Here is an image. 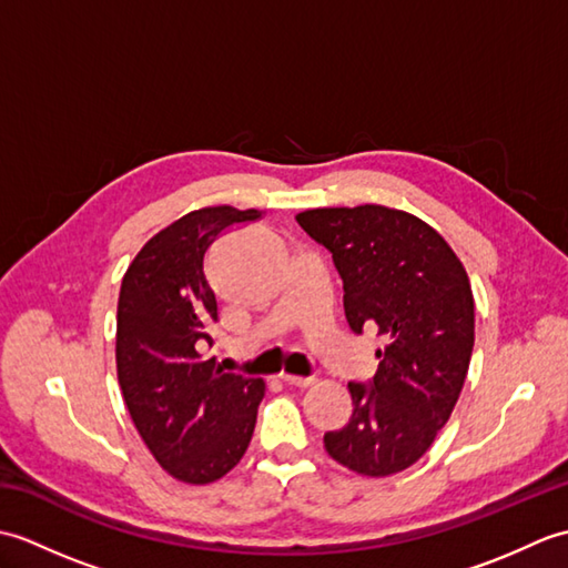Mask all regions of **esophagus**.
<instances>
[{
    "mask_svg": "<svg viewBox=\"0 0 568 568\" xmlns=\"http://www.w3.org/2000/svg\"><path fill=\"white\" fill-rule=\"evenodd\" d=\"M281 381L285 383V385H291V388H310L312 383V378H303V376H291V373H283L281 376Z\"/></svg>",
    "mask_w": 568,
    "mask_h": 568,
    "instance_id": "1",
    "label": "esophagus"
}]
</instances>
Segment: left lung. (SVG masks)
<instances>
[{
	"label": "left lung",
	"mask_w": 568,
	"mask_h": 568,
	"mask_svg": "<svg viewBox=\"0 0 568 568\" xmlns=\"http://www.w3.org/2000/svg\"><path fill=\"white\" fill-rule=\"evenodd\" d=\"M300 226L332 251L356 334L376 329V376L348 383L354 415L324 449L358 476L385 478L419 462L449 422L474 352V293L464 263L419 216L383 204L320 207Z\"/></svg>",
	"instance_id": "obj_1"
}]
</instances>
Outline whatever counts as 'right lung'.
Wrapping results in <instances>:
<instances>
[{
  "instance_id": "obj_1",
  "label": "right lung",
  "mask_w": 568,
  "mask_h": 568,
  "mask_svg": "<svg viewBox=\"0 0 568 568\" xmlns=\"http://www.w3.org/2000/svg\"><path fill=\"white\" fill-rule=\"evenodd\" d=\"M258 216L232 204L187 212L151 236L122 277L116 378L143 444L183 484L226 476L256 427L263 378L226 373L202 348L220 322L210 246L224 229Z\"/></svg>"
}]
</instances>
